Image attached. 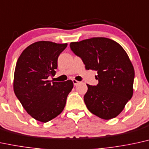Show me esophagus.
I'll use <instances>...</instances> for the list:
<instances>
[{"label":"esophagus","instance_id":"esophagus-1","mask_svg":"<svg viewBox=\"0 0 149 149\" xmlns=\"http://www.w3.org/2000/svg\"><path fill=\"white\" fill-rule=\"evenodd\" d=\"M72 81H73V85H74L75 86L77 85H78V84L80 83V82H79V81H78V80H73Z\"/></svg>","mask_w":149,"mask_h":149}]
</instances>
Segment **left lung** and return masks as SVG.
Returning a JSON list of instances; mask_svg holds the SVG:
<instances>
[{
	"label": "left lung",
	"instance_id": "8db88e82",
	"mask_svg": "<svg viewBox=\"0 0 149 149\" xmlns=\"http://www.w3.org/2000/svg\"><path fill=\"white\" fill-rule=\"evenodd\" d=\"M70 48L82 59L86 69L97 71L98 85L87 84L84 101L87 109L103 119L116 117L133 94L135 71L126 52L105 37L71 42Z\"/></svg>",
	"mask_w": 149,
	"mask_h": 149
}]
</instances>
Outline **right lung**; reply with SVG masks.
<instances>
[{"label":"right lung","instance_id":"1","mask_svg":"<svg viewBox=\"0 0 149 149\" xmlns=\"http://www.w3.org/2000/svg\"><path fill=\"white\" fill-rule=\"evenodd\" d=\"M67 44L40 41L22 52L16 64L14 92L32 117L46 123L64 110L73 83L48 80L55 73L59 55Z\"/></svg>","mask_w":149,"mask_h":149}]
</instances>
